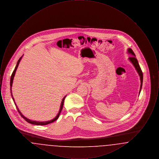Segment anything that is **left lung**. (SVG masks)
I'll list each match as a JSON object with an SVG mask.
<instances>
[{"label":"left lung","mask_w":159,"mask_h":159,"mask_svg":"<svg viewBox=\"0 0 159 159\" xmlns=\"http://www.w3.org/2000/svg\"><path fill=\"white\" fill-rule=\"evenodd\" d=\"M128 52L129 53H130L132 56L130 57L129 58V60H130V61L133 64V65L134 66L136 70L138 73L139 74V75L140 76V79H141V87H140V91H139V93L141 92V89H142V86H143V71L141 69V67L138 64V61L137 60V59L135 57V55L134 52V51H132V49L130 48H129L128 49Z\"/></svg>","instance_id":"8db88e82"}]
</instances>
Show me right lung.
<instances>
[{"mask_svg": "<svg viewBox=\"0 0 159 159\" xmlns=\"http://www.w3.org/2000/svg\"><path fill=\"white\" fill-rule=\"evenodd\" d=\"M21 58H22V57H20V58L18 60V62H17V64H16V67H15V69H14V71H13V73H12V75H11V80H10V88H11V95H12V99H13V101H14V104H15V106H16V108H17V110H18V113H20V114L21 115V116L23 117V119L25 120L26 121H27L28 123H31V124H33V125H48V124H50V123H52L53 121H55V120H57L58 119V117H59V116H60V114L61 112V110H62V107H63V105H64V99L66 98V97H64V98L62 99V102H61V104L60 106V111H59V113H58L57 114V116L52 119V120H50V121H33V120H31L30 119H28L27 118H26L25 117H24V116H23L22 113L20 111V110H18V108L17 107V106L16 105V104H15V101H14V98H13V96H12V90H11V88H12V82H13V79H14V76H15V72H16V69H17V67H18V64H19V63H20V60H21Z\"/></svg>", "mask_w": 159, "mask_h": 159, "instance_id": "add662e5", "label": "right lung"}]
</instances>
